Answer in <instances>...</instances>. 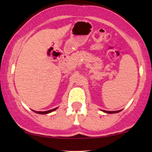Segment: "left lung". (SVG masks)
I'll return each mask as SVG.
<instances>
[{
  "label": "left lung",
  "instance_id": "1",
  "mask_svg": "<svg viewBox=\"0 0 152 152\" xmlns=\"http://www.w3.org/2000/svg\"><path fill=\"white\" fill-rule=\"evenodd\" d=\"M104 112L105 113H107V114H114V113H118L119 112H121V111H113V112H110V111H105V110H103Z\"/></svg>",
  "mask_w": 152,
  "mask_h": 152
}]
</instances>
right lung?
<instances>
[{
  "label": "right lung",
  "mask_w": 152,
  "mask_h": 152,
  "mask_svg": "<svg viewBox=\"0 0 152 152\" xmlns=\"http://www.w3.org/2000/svg\"><path fill=\"white\" fill-rule=\"evenodd\" d=\"M56 109H57V107H56V108H54V109H53V110H51L45 111V112H36V111H34V112H35L38 113V114H48V113H50V112H53V111L56 110Z\"/></svg>",
  "instance_id": "add662e5"
}]
</instances>
